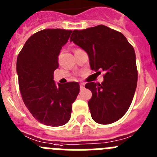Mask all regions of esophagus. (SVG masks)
<instances>
[{
  "mask_svg": "<svg viewBox=\"0 0 157 157\" xmlns=\"http://www.w3.org/2000/svg\"><path fill=\"white\" fill-rule=\"evenodd\" d=\"M80 89H84V83H80Z\"/></svg>",
  "mask_w": 157,
  "mask_h": 157,
  "instance_id": "1",
  "label": "esophagus"
}]
</instances>
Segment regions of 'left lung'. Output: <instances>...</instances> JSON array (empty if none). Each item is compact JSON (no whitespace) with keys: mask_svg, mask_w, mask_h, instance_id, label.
Returning <instances> with one entry per match:
<instances>
[{"mask_svg":"<svg viewBox=\"0 0 157 157\" xmlns=\"http://www.w3.org/2000/svg\"><path fill=\"white\" fill-rule=\"evenodd\" d=\"M70 41L86 51L92 70L104 73L101 84H85L92 93L88 102L92 119L102 125L116 122L128 111L137 88L134 49L121 32L104 25L74 30Z\"/></svg>","mask_w":157,"mask_h":157,"instance_id":"1","label":"left lung"}]
</instances>
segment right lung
I'll return each instance as SVG.
<instances>
[{
    "instance_id": "1",
    "label": "right lung",
    "mask_w": 157,
    "mask_h": 157,
    "mask_svg": "<svg viewBox=\"0 0 157 157\" xmlns=\"http://www.w3.org/2000/svg\"><path fill=\"white\" fill-rule=\"evenodd\" d=\"M72 31L45 29L27 40L17 57L19 87L24 104L34 118L50 126H61L70 119L72 104L80 85L67 82L56 85L54 72L58 55Z\"/></svg>"
}]
</instances>
